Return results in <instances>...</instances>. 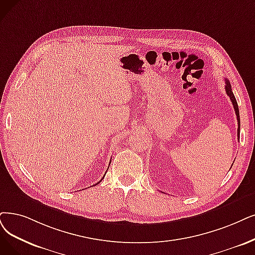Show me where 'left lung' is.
<instances>
[{
    "label": "left lung",
    "instance_id": "8db88e82",
    "mask_svg": "<svg viewBox=\"0 0 255 255\" xmlns=\"http://www.w3.org/2000/svg\"><path fill=\"white\" fill-rule=\"evenodd\" d=\"M225 91L227 95L229 96L231 103L233 105L234 111H236V114H237V119H238V124H239V128H238V136H240V128H241V122H240V112H239V106L237 103V99L234 97V94L231 90V85L229 83V80L227 78H225Z\"/></svg>",
    "mask_w": 255,
    "mask_h": 255
}]
</instances>
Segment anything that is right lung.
Masks as SVG:
<instances>
[{
	"label": "right lung",
	"mask_w": 255,
	"mask_h": 255,
	"mask_svg": "<svg viewBox=\"0 0 255 255\" xmlns=\"http://www.w3.org/2000/svg\"><path fill=\"white\" fill-rule=\"evenodd\" d=\"M104 178H105V177H103V179H104ZM103 179H101V180H103ZM101 180H100V181H101ZM100 181H99L98 183H100ZM98 183H96V184H95V185H97V184H98Z\"/></svg>",
	"instance_id": "add662e5"
}]
</instances>
